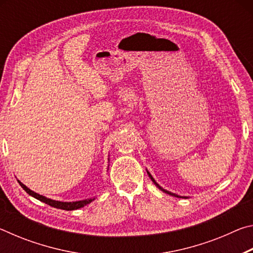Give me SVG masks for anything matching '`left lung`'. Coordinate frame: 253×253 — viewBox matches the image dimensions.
I'll use <instances>...</instances> for the list:
<instances>
[{
  "label": "left lung",
  "instance_id": "8db88e82",
  "mask_svg": "<svg viewBox=\"0 0 253 253\" xmlns=\"http://www.w3.org/2000/svg\"><path fill=\"white\" fill-rule=\"evenodd\" d=\"M147 174H148V176L149 177H151V179H152V181L154 182V184H155V185L158 187V188H160V190L161 191H163V192H165V193H168V194H169V195H172V196H176V198H182V196H179V195H177V194H174V193H170V192H169V191H166V190H164V188H163V187H161L160 185H158V184L155 182V179H154L153 178V176H152V175L151 174H149L148 172H147Z\"/></svg>",
  "mask_w": 253,
  "mask_h": 253
}]
</instances>
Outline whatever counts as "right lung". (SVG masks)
<instances>
[{
	"instance_id": "add662e5",
	"label": "right lung",
	"mask_w": 253,
	"mask_h": 253,
	"mask_svg": "<svg viewBox=\"0 0 253 253\" xmlns=\"http://www.w3.org/2000/svg\"><path fill=\"white\" fill-rule=\"evenodd\" d=\"M18 182L21 185V187H22L29 195L33 196V198H36L37 200L41 201V202H44L45 204L50 205V207L61 209V210H66V211H72V210H78L80 208H84V205L89 204L90 202H92L93 200H95V198H93V199H88V200H83V201H77V202H60V201L51 200V199L45 198V196H42L40 194H38V193H36V192L30 190L29 187L25 186L24 184H22L20 181H18Z\"/></svg>"
}]
</instances>
